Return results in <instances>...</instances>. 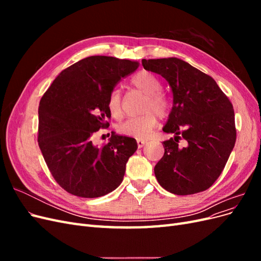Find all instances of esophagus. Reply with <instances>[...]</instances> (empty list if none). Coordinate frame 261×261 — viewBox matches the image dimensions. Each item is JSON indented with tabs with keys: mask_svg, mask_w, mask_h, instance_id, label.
<instances>
[{
	"mask_svg": "<svg viewBox=\"0 0 261 261\" xmlns=\"http://www.w3.org/2000/svg\"><path fill=\"white\" fill-rule=\"evenodd\" d=\"M146 144H147V140H143V139H138V140H137V146H138V148H143Z\"/></svg>",
	"mask_w": 261,
	"mask_h": 261,
	"instance_id": "esophagus-1",
	"label": "esophagus"
}]
</instances>
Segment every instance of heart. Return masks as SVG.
Returning a JSON list of instances; mask_svg holds the SVG:
<instances>
[{
	"label": "heart",
	"instance_id": "heart-1",
	"mask_svg": "<svg viewBox=\"0 0 261 261\" xmlns=\"http://www.w3.org/2000/svg\"><path fill=\"white\" fill-rule=\"evenodd\" d=\"M132 85L139 91L147 96L145 101L143 112L144 115L138 117H130L122 124L117 126V132L122 135L134 137V138H144L151 132L156 125V116H164L168 112L169 103L161 93V83L155 75L152 73L143 72L137 73L133 77ZM108 108L111 115L115 118L122 116V103H121V91L118 89H113L110 93L108 99Z\"/></svg>",
	"mask_w": 261,
	"mask_h": 261
}]
</instances>
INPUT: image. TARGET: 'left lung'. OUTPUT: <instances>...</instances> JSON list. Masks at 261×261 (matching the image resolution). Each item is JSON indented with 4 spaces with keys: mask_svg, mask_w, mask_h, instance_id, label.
Segmentation results:
<instances>
[{
    "mask_svg": "<svg viewBox=\"0 0 261 261\" xmlns=\"http://www.w3.org/2000/svg\"><path fill=\"white\" fill-rule=\"evenodd\" d=\"M141 63L146 70L161 75L173 94L162 130L174 136L162 143L164 154L154 167L158 181L175 195L206 191L222 173L235 145L232 103L212 77L183 60Z\"/></svg>",
    "mask_w": 261,
    "mask_h": 261,
    "instance_id": "8db88e82",
    "label": "left lung"
}]
</instances>
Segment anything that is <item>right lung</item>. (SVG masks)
Listing matches in <instances>:
<instances>
[{
	"instance_id": "right-lung-1",
	"label": "right lung",
	"mask_w": 261,
	"mask_h": 261,
	"mask_svg": "<svg viewBox=\"0 0 261 261\" xmlns=\"http://www.w3.org/2000/svg\"><path fill=\"white\" fill-rule=\"evenodd\" d=\"M139 62L93 55L62 70L39 105V136L44 161L58 184L69 194L97 198L121 185L135 138L112 133L109 143L93 145L107 127L108 99Z\"/></svg>"
}]
</instances>
